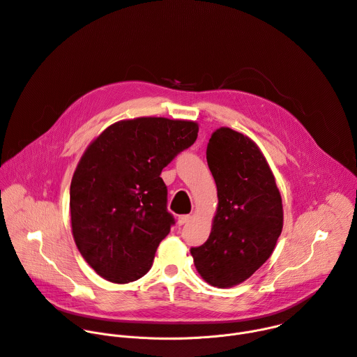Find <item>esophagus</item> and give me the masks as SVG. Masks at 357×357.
<instances>
[{"mask_svg": "<svg viewBox=\"0 0 357 357\" xmlns=\"http://www.w3.org/2000/svg\"><path fill=\"white\" fill-rule=\"evenodd\" d=\"M189 220H190V216H189V215H182V216L178 218V225H179V226H183V225H186Z\"/></svg>", "mask_w": 357, "mask_h": 357, "instance_id": "esophagus-1", "label": "esophagus"}]
</instances>
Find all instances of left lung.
<instances>
[{"label": "left lung", "mask_w": 357, "mask_h": 357, "mask_svg": "<svg viewBox=\"0 0 357 357\" xmlns=\"http://www.w3.org/2000/svg\"><path fill=\"white\" fill-rule=\"evenodd\" d=\"M206 160L219 203L209 238L190 254L203 280L230 288L270 259L282 231V200L263 152L247 135L216 130Z\"/></svg>", "instance_id": "obj_1"}]
</instances>
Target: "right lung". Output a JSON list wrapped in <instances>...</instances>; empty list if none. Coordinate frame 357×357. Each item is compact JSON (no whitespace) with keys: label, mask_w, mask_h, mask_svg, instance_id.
Returning <instances> with one entry per match:
<instances>
[{"label":"right lung","mask_w":357,"mask_h":357,"mask_svg":"<svg viewBox=\"0 0 357 357\" xmlns=\"http://www.w3.org/2000/svg\"><path fill=\"white\" fill-rule=\"evenodd\" d=\"M195 121L139 117L112 124L84 151L70 183L75 243L112 282L145 275L175 223L162 169L197 138Z\"/></svg>","instance_id":"right-lung-1"}]
</instances>
